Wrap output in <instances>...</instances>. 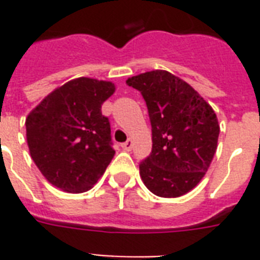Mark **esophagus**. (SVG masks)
<instances>
[{"label": "esophagus", "mask_w": 260, "mask_h": 260, "mask_svg": "<svg viewBox=\"0 0 260 260\" xmlns=\"http://www.w3.org/2000/svg\"><path fill=\"white\" fill-rule=\"evenodd\" d=\"M132 146H134V142H132V139H128L125 143H122L121 147L124 151H131L132 150Z\"/></svg>", "instance_id": "esophagus-1"}]
</instances>
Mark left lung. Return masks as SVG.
Returning <instances> with one entry per match:
<instances>
[{
  "label": "left lung",
  "instance_id": "obj_1",
  "mask_svg": "<svg viewBox=\"0 0 260 260\" xmlns=\"http://www.w3.org/2000/svg\"><path fill=\"white\" fill-rule=\"evenodd\" d=\"M146 100L152 152L139 166L147 189L163 198L189 193L201 182L217 150L218 125L213 108L189 83L166 70L126 79Z\"/></svg>",
  "mask_w": 260,
  "mask_h": 260
}]
</instances>
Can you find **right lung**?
<instances>
[{"label":"right lung","instance_id":"add662e5","mask_svg":"<svg viewBox=\"0 0 260 260\" xmlns=\"http://www.w3.org/2000/svg\"><path fill=\"white\" fill-rule=\"evenodd\" d=\"M114 91L110 81L71 79L26 116L30 158L51 185L67 193H83L105 173L114 150L101 105Z\"/></svg>","mask_w":260,"mask_h":260}]
</instances>
